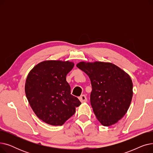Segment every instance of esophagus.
Instances as JSON below:
<instances>
[{"label": "esophagus", "instance_id": "34e87169", "mask_svg": "<svg viewBox=\"0 0 153 153\" xmlns=\"http://www.w3.org/2000/svg\"><path fill=\"white\" fill-rule=\"evenodd\" d=\"M79 99L80 101H81V102H86L87 100V97H86L85 95H82L81 97H79Z\"/></svg>", "mask_w": 153, "mask_h": 153}]
</instances>
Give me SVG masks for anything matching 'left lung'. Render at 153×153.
<instances>
[{"label":"left lung","instance_id":"1","mask_svg":"<svg viewBox=\"0 0 153 153\" xmlns=\"http://www.w3.org/2000/svg\"><path fill=\"white\" fill-rule=\"evenodd\" d=\"M77 67L91 79V103L96 118L105 126L116 123L126 114L131 102L130 76L110 62H81Z\"/></svg>","mask_w":153,"mask_h":153}]
</instances>
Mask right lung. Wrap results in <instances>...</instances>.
I'll return each instance as SVG.
<instances>
[{"mask_svg": "<svg viewBox=\"0 0 153 153\" xmlns=\"http://www.w3.org/2000/svg\"><path fill=\"white\" fill-rule=\"evenodd\" d=\"M69 61H45L38 64L27 76L25 90L30 105L43 122L62 125L81 103L71 94L66 75L74 67Z\"/></svg>", "mask_w": 153, "mask_h": 153, "instance_id": "obj_1", "label": "right lung"}]
</instances>
